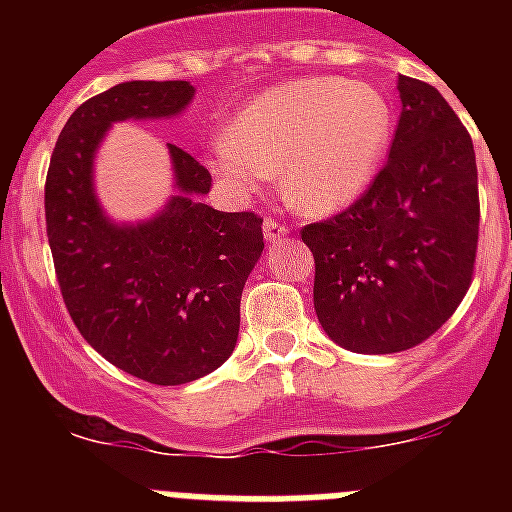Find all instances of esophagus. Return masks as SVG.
Instances as JSON below:
<instances>
[{"instance_id":"1","label":"esophagus","mask_w":512,"mask_h":512,"mask_svg":"<svg viewBox=\"0 0 512 512\" xmlns=\"http://www.w3.org/2000/svg\"><path fill=\"white\" fill-rule=\"evenodd\" d=\"M287 225L284 223H277V220H266L264 223V238H266V243H279V241H284V238H287Z\"/></svg>"}]
</instances>
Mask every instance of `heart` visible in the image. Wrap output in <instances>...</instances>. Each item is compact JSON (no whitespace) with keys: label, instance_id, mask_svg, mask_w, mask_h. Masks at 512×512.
<instances>
[{"label":"heart","instance_id":"1","mask_svg":"<svg viewBox=\"0 0 512 512\" xmlns=\"http://www.w3.org/2000/svg\"><path fill=\"white\" fill-rule=\"evenodd\" d=\"M392 138V107L364 81L297 79L253 97L210 143V169L230 192L251 194L279 171L302 212L354 205L377 176Z\"/></svg>","mask_w":512,"mask_h":512}]
</instances>
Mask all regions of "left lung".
Instances as JSON below:
<instances>
[{"label":"left lung","instance_id":"left-lung-1","mask_svg":"<svg viewBox=\"0 0 512 512\" xmlns=\"http://www.w3.org/2000/svg\"><path fill=\"white\" fill-rule=\"evenodd\" d=\"M390 158L348 210L302 228L315 312L354 354H397L433 336L472 284L477 161L467 128L425 81L397 79Z\"/></svg>","mask_w":512,"mask_h":512}]
</instances>
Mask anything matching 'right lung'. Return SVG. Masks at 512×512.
<instances>
[{
  "instance_id": "obj_1",
  "label": "right lung",
  "mask_w": 512,
  "mask_h": 512,
  "mask_svg": "<svg viewBox=\"0 0 512 512\" xmlns=\"http://www.w3.org/2000/svg\"><path fill=\"white\" fill-rule=\"evenodd\" d=\"M189 81H125L63 125L45 179V225L61 295L89 346L151 384H187L233 354L241 295L264 251L253 212L202 202L212 176L169 143L174 194L140 223H115L94 192V156L112 122L166 120L192 102Z\"/></svg>"
}]
</instances>
